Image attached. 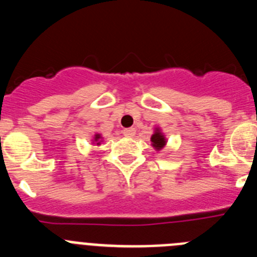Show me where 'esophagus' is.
<instances>
[{
  "instance_id": "esophagus-1",
  "label": "esophagus",
  "mask_w": 257,
  "mask_h": 257,
  "mask_svg": "<svg viewBox=\"0 0 257 257\" xmlns=\"http://www.w3.org/2000/svg\"><path fill=\"white\" fill-rule=\"evenodd\" d=\"M136 134V130L134 128V127H130V128H124L123 130V135L126 136V138H133V136H135Z\"/></svg>"
}]
</instances>
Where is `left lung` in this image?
<instances>
[{"instance_id": "8db88e82", "label": "left lung", "mask_w": 257, "mask_h": 257, "mask_svg": "<svg viewBox=\"0 0 257 257\" xmlns=\"http://www.w3.org/2000/svg\"><path fill=\"white\" fill-rule=\"evenodd\" d=\"M151 142H152V147H153L157 152L162 151V149L166 147V144H167L166 135L163 134L162 128H161L160 126L154 127V133L151 138Z\"/></svg>"}]
</instances>
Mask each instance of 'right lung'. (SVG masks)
I'll return each mask as SVG.
<instances>
[{
    "label": "right lung",
    "instance_id": "obj_1",
    "mask_svg": "<svg viewBox=\"0 0 257 257\" xmlns=\"http://www.w3.org/2000/svg\"><path fill=\"white\" fill-rule=\"evenodd\" d=\"M103 142H104V136L99 133H95L94 136H92V139H91L92 145H95V147H100V144Z\"/></svg>",
    "mask_w": 257,
    "mask_h": 257
}]
</instances>
